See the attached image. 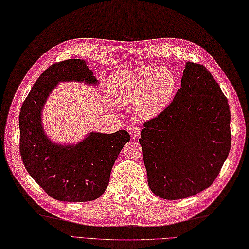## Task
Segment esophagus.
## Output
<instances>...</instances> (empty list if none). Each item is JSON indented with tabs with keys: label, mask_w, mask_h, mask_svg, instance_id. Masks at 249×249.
I'll return each instance as SVG.
<instances>
[{
	"label": "esophagus",
	"mask_w": 249,
	"mask_h": 249,
	"mask_svg": "<svg viewBox=\"0 0 249 249\" xmlns=\"http://www.w3.org/2000/svg\"><path fill=\"white\" fill-rule=\"evenodd\" d=\"M130 136L132 139H137L140 136V128L139 127H135V126H130Z\"/></svg>",
	"instance_id": "34e87169"
}]
</instances>
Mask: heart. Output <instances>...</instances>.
Masks as SVG:
<instances>
[{
  "instance_id": "obj_1",
  "label": "heart",
  "mask_w": 249,
  "mask_h": 249,
  "mask_svg": "<svg viewBox=\"0 0 249 249\" xmlns=\"http://www.w3.org/2000/svg\"><path fill=\"white\" fill-rule=\"evenodd\" d=\"M176 89L177 78L172 70L150 66L115 72L107 88L111 101L122 106L135 103L136 113L143 119H152L165 111Z\"/></svg>"
}]
</instances>
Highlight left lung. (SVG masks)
<instances>
[{
    "label": "left lung",
    "instance_id": "1",
    "mask_svg": "<svg viewBox=\"0 0 249 249\" xmlns=\"http://www.w3.org/2000/svg\"><path fill=\"white\" fill-rule=\"evenodd\" d=\"M230 121L218 83L204 66L187 62L173 102L141 131L151 192L179 200L209 187L229 156Z\"/></svg>",
    "mask_w": 249,
    "mask_h": 249
}]
</instances>
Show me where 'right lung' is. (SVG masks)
I'll use <instances>...</instances> for the list:
<instances>
[{
	"label": "right lung",
	"mask_w": 249,
	"mask_h": 249,
	"mask_svg": "<svg viewBox=\"0 0 249 249\" xmlns=\"http://www.w3.org/2000/svg\"><path fill=\"white\" fill-rule=\"evenodd\" d=\"M72 81L99 85L85 61L78 58L50 66L34 83L19 113V149L28 173L51 198L88 202L104 194L115 160L131 138L119 130L90 132L76 144L51 140L43 128V108L59 82Z\"/></svg>",
	"instance_id": "right-lung-1"
}]
</instances>
